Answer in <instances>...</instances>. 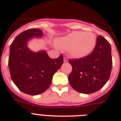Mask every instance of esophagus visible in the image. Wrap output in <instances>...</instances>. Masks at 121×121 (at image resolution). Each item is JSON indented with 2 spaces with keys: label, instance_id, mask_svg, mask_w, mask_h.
Returning a JSON list of instances; mask_svg holds the SVG:
<instances>
[{
  "label": "esophagus",
  "instance_id": "34e87169",
  "mask_svg": "<svg viewBox=\"0 0 121 121\" xmlns=\"http://www.w3.org/2000/svg\"><path fill=\"white\" fill-rule=\"evenodd\" d=\"M63 61H64L65 63L68 62V59L66 58H64V59H63Z\"/></svg>",
  "mask_w": 121,
  "mask_h": 121
}]
</instances>
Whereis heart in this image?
Wrapping results in <instances>:
<instances>
[{"mask_svg": "<svg viewBox=\"0 0 121 121\" xmlns=\"http://www.w3.org/2000/svg\"><path fill=\"white\" fill-rule=\"evenodd\" d=\"M56 43L61 49H67L71 58L81 59L93 52L97 44V37L91 32L74 31L58 38Z\"/></svg>", "mask_w": 121, "mask_h": 121, "instance_id": "heart-1", "label": "heart"}]
</instances>
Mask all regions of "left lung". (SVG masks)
<instances>
[{
	"label": "left lung",
	"mask_w": 121,
	"mask_h": 121,
	"mask_svg": "<svg viewBox=\"0 0 121 121\" xmlns=\"http://www.w3.org/2000/svg\"><path fill=\"white\" fill-rule=\"evenodd\" d=\"M72 71L68 76L70 85L82 94H92L107 83L112 66L110 44L99 36L97 44L90 55L83 58L69 60Z\"/></svg>",
	"instance_id": "8db88e82"
}]
</instances>
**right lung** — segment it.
<instances>
[{
  "label": "right lung",
  "mask_w": 121,
  "mask_h": 121,
  "mask_svg": "<svg viewBox=\"0 0 121 121\" xmlns=\"http://www.w3.org/2000/svg\"><path fill=\"white\" fill-rule=\"evenodd\" d=\"M43 36L40 29H29L18 35L10 46L8 65L12 80L21 91L31 95L45 92L63 63L61 55L51 59L44 50L34 52L28 48V42Z\"/></svg>",
  "instance_id": "add662e5"
}]
</instances>
